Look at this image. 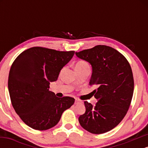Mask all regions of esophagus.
Masks as SVG:
<instances>
[{
  "label": "esophagus",
  "instance_id": "obj_1",
  "mask_svg": "<svg viewBox=\"0 0 148 148\" xmlns=\"http://www.w3.org/2000/svg\"><path fill=\"white\" fill-rule=\"evenodd\" d=\"M80 102V100L78 99H75V103H77Z\"/></svg>",
  "mask_w": 148,
  "mask_h": 148
}]
</instances>
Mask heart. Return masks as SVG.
I'll use <instances>...</instances> for the list:
<instances>
[{
	"instance_id": "b5f03b06",
	"label": "heart",
	"mask_w": 148,
	"mask_h": 148,
	"mask_svg": "<svg viewBox=\"0 0 148 148\" xmlns=\"http://www.w3.org/2000/svg\"><path fill=\"white\" fill-rule=\"evenodd\" d=\"M89 66L87 62L84 60H79L75 64V68H83V67Z\"/></svg>"
}]
</instances>
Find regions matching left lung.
<instances>
[{
  "label": "left lung",
  "mask_w": 148,
  "mask_h": 148,
  "mask_svg": "<svg viewBox=\"0 0 148 148\" xmlns=\"http://www.w3.org/2000/svg\"><path fill=\"white\" fill-rule=\"evenodd\" d=\"M76 55L91 64L89 84L98 87L92 92L98 101L94 106L84 101L86 112L79 123L92 134L106 133L123 120L130 106L134 88L131 66L123 54L108 46H95Z\"/></svg>",
  "instance_id": "1"
}]
</instances>
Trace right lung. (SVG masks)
Listing matches in <instances>:
<instances>
[{"label": "right lung", "instance_id": "1", "mask_svg": "<svg viewBox=\"0 0 148 148\" xmlns=\"http://www.w3.org/2000/svg\"><path fill=\"white\" fill-rule=\"evenodd\" d=\"M74 54V51L35 47L22 52L13 62L8 90L13 108L25 125L36 130H49L74 104V98H59L49 90L50 82L56 81Z\"/></svg>", "mask_w": 148, "mask_h": 148}]
</instances>
